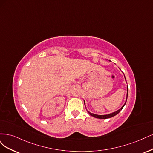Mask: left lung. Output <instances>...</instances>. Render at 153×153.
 <instances>
[{"label": "left lung", "instance_id": "1", "mask_svg": "<svg viewBox=\"0 0 153 153\" xmlns=\"http://www.w3.org/2000/svg\"><path fill=\"white\" fill-rule=\"evenodd\" d=\"M125 79H126V78H125ZM128 88H127V95H126V99H127V97H128ZM126 102H125V103L124 104V105H123V106L120 109H119V110L117 111H116V112H114L111 113V114H106V115H97V114H93V113H91V112H90L89 111H88V113H89V114H90L91 116H93V117H95L99 118V119H107V118L112 117H113V116H116V114H117L118 113H119V112L122 110V109L123 108V107L125 106V105L126 104Z\"/></svg>", "mask_w": 153, "mask_h": 153}]
</instances>
